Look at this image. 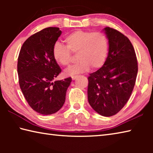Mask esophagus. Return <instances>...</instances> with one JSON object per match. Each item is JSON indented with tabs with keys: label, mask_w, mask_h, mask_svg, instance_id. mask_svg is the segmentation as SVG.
Masks as SVG:
<instances>
[{
	"label": "esophagus",
	"mask_w": 153,
	"mask_h": 153,
	"mask_svg": "<svg viewBox=\"0 0 153 153\" xmlns=\"http://www.w3.org/2000/svg\"><path fill=\"white\" fill-rule=\"evenodd\" d=\"M77 77V76H71V78H72V79L73 80H74V79H76V78Z\"/></svg>",
	"instance_id": "1"
}]
</instances>
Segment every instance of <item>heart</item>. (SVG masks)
Here are the masks:
<instances>
[{"label": "heart", "mask_w": 153, "mask_h": 153, "mask_svg": "<svg viewBox=\"0 0 153 153\" xmlns=\"http://www.w3.org/2000/svg\"><path fill=\"white\" fill-rule=\"evenodd\" d=\"M66 46L56 42L53 46V56L59 64L68 66L72 60L71 53H77L79 61L67 69L66 73L74 75L101 67L105 64L108 52V38L101 32L77 30L67 35Z\"/></svg>", "instance_id": "obj_1"}]
</instances>
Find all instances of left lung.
<instances>
[{
	"label": "left lung",
	"mask_w": 153,
	"mask_h": 153,
	"mask_svg": "<svg viewBox=\"0 0 153 153\" xmlns=\"http://www.w3.org/2000/svg\"><path fill=\"white\" fill-rule=\"evenodd\" d=\"M105 30L109 43L108 56L101 68L88 77V99L96 112L110 117L120 111L130 97L138 61L128 37L109 27Z\"/></svg>",
	"instance_id": "obj_1"
}]
</instances>
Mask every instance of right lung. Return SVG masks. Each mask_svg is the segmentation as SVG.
I'll list each match as a JSON object with an SVG mask.
<instances>
[{
  "instance_id": "obj_1",
  "label": "right lung",
  "mask_w": 153,
  "mask_h": 153,
  "mask_svg": "<svg viewBox=\"0 0 153 153\" xmlns=\"http://www.w3.org/2000/svg\"><path fill=\"white\" fill-rule=\"evenodd\" d=\"M61 34L59 27H49L25 41L18 56L19 84L25 100L38 113L48 115L63 107L71 77L53 81L61 69L54 59L53 48Z\"/></svg>"
}]
</instances>
